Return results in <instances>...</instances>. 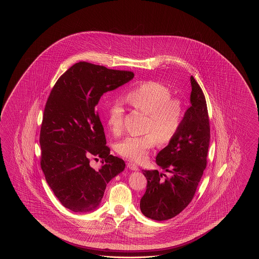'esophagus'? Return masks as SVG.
<instances>
[{
	"mask_svg": "<svg viewBox=\"0 0 259 259\" xmlns=\"http://www.w3.org/2000/svg\"><path fill=\"white\" fill-rule=\"evenodd\" d=\"M127 167L131 169V170L137 171L139 170V167L137 165H135L134 163H127Z\"/></svg>",
	"mask_w": 259,
	"mask_h": 259,
	"instance_id": "34e87169",
	"label": "esophagus"
}]
</instances>
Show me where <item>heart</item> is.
<instances>
[{"label": "heart", "instance_id": "b5f03b06", "mask_svg": "<svg viewBox=\"0 0 259 259\" xmlns=\"http://www.w3.org/2000/svg\"><path fill=\"white\" fill-rule=\"evenodd\" d=\"M126 99L148 116L144 126L146 134L125 138L116 144V153L127 159L143 162L147 159L156 143L165 145L175 138L184 118V105L182 100L172 98V92L167 86L152 80L132 89ZM107 125L114 135L123 132L124 108L119 103L108 109Z\"/></svg>", "mask_w": 259, "mask_h": 259}]
</instances>
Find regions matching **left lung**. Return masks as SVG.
Returning a JSON list of instances; mask_svg holds the SVG:
<instances>
[{
    "instance_id": "left-lung-1",
    "label": "left lung",
    "mask_w": 259,
    "mask_h": 259,
    "mask_svg": "<svg viewBox=\"0 0 259 259\" xmlns=\"http://www.w3.org/2000/svg\"><path fill=\"white\" fill-rule=\"evenodd\" d=\"M191 106L184 114L175 138L156 155V164L165 171L143 170L146 192L140 207L154 220L179 215L193 200L206 166L210 126L206 102L198 83L191 77Z\"/></svg>"
}]
</instances>
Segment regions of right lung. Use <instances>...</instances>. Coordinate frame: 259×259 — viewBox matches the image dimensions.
Wrapping results in <instances>:
<instances>
[{
    "label": "right lung",
    "mask_w": 259,
    "mask_h": 259,
    "mask_svg": "<svg viewBox=\"0 0 259 259\" xmlns=\"http://www.w3.org/2000/svg\"><path fill=\"white\" fill-rule=\"evenodd\" d=\"M133 77L132 71L78 62L51 91L39 134L40 166L55 196L73 212L96 209L107 183L125 168V162L110 154L105 145L104 127L95 107L103 94ZM91 157L102 159L101 169L96 171L89 165Z\"/></svg>",
    "instance_id": "obj_1"
}]
</instances>
